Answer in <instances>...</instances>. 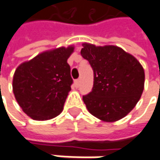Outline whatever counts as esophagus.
Wrapping results in <instances>:
<instances>
[{
	"mask_svg": "<svg viewBox=\"0 0 160 160\" xmlns=\"http://www.w3.org/2000/svg\"><path fill=\"white\" fill-rule=\"evenodd\" d=\"M74 84H75L76 87L78 88V87H79L80 84V80H76L75 81H74Z\"/></svg>",
	"mask_w": 160,
	"mask_h": 160,
	"instance_id": "esophagus-1",
	"label": "esophagus"
}]
</instances>
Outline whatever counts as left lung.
<instances>
[{
    "instance_id": "1",
    "label": "left lung",
    "mask_w": 160,
    "mask_h": 160,
    "mask_svg": "<svg viewBox=\"0 0 160 160\" xmlns=\"http://www.w3.org/2000/svg\"><path fill=\"white\" fill-rule=\"evenodd\" d=\"M80 53L94 71V87L83 96L88 112L107 122L120 120L138 102L144 88L139 61L116 45L82 43Z\"/></svg>"
}]
</instances>
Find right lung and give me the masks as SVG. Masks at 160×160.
<instances>
[{
  "mask_svg": "<svg viewBox=\"0 0 160 160\" xmlns=\"http://www.w3.org/2000/svg\"><path fill=\"white\" fill-rule=\"evenodd\" d=\"M73 51V45L48 50L17 66L13 93L22 111L33 120H50L63 110L72 83L67 59Z\"/></svg>",
  "mask_w": 160,
  "mask_h": 160,
  "instance_id": "1",
  "label": "right lung"
}]
</instances>
